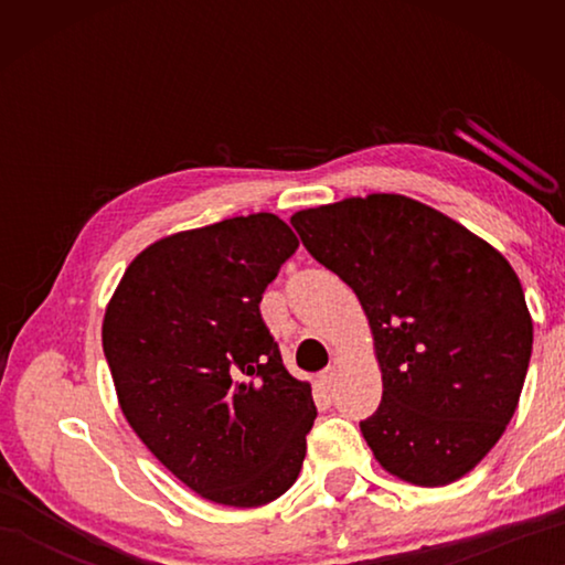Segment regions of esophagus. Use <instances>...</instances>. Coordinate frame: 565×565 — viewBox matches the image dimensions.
Segmentation results:
<instances>
[{"instance_id": "esophagus-1", "label": "esophagus", "mask_w": 565, "mask_h": 565, "mask_svg": "<svg viewBox=\"0 0 565 565\" xmlns=\"http://www.w3.org/2000/svg\"><path fill=\"white\" fill-rule=\"evenodd\" d=\"M337 374H339V366L337 363H333V366H329L327 371H321V376H319V381L327 388H331L333 386V381H337Z\"/></svg>"}]
</instances>
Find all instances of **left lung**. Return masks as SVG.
I'll return each instance as SVG.
<instances>
[{"instance_id":"1","label":"left lung","mask_w":565,"mask_h":565,"mask_svg":"<svg viewBox=\"0 0 565 565\" xmlns=\"http://www.w3.org/2000/svg\"><path fill=\"white\" fill-rule=\"evenodd\" d=\"M291 224L369 319L384 396L361 434L381 468L426 489L473 471L515 414L533 349L509 259L404 194L301 209Z\"/></svg>"}]
</instances>
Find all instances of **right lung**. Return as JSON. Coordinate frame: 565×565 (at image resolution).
<instances>
[{"instance_id": "1", "label": "right lung", "mask_w": 565, "mask_h": 565, "mask_svg": "<svg viewBox=\"0 0 565 565\" xmlns=\"http://www.w3.org/2000/svg\"><path fill=\"white\" fill-rule=\"evenodd\" d=\"M296 246L269 212L177 232L134 256L104 311L124 418L206 501L259 509L299 478L317 406L259 313Z\"/></svg>"}]
</instances>
